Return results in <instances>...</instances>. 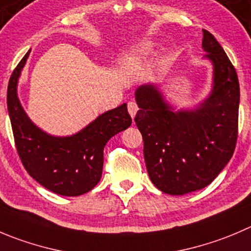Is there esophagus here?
Wrapping results in <instances>:
<instances>
[{
    "instance_id": "1",
    "label": "esophagus",
    "mask_w": 251,
    "mask_h": 251,
    "mask_svg": "<svg viewBox=\"0 0 251 251\" xmlns=\"http://www.w3.org/2000/svg\"><path fill=\"white\" fill-rule=\"evenodd\" d=\"M138 109H139L138 108V104L135 103L134 101L128 102V112H129V114L132 118H134L135 114H137V112H138Z\"/></svg>"
}]
</instances>
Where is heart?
Segmentation results:
<instances>
[{"label":"heart","mask_w":251,"mask_h":251,"mask_svg":"<svg viewBox=\"0 0 251 251\" xmlns=\"http://www.w3.org/2000/svg\"><path fill=\"white\" fill-rule=\"evenodd\" d=\"M149 49H150V45L149 44H144L142 47V51L143 52H147V51H149Z\"/></svg>","instance_id":"heart-1"}]
</instances>
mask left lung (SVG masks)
<instances>
[{"instance_id": "obj_1", "label": "left lung", "mask_w": 251, "mask_h": 251, "mask_svg": "<svg viewBox=\"0 0 251 251\" xmlns=\"http://www.w3.org/2000/svg\"><path fill=\"white\" fill-rule=\"evenodd\" d=\"M202 47L213 64V88L201 106L175 112L154 85H143L135 91L140 109L134 121L143 135L148 174L169 195H185L208 186L228 164L237 144V71L206 29Z\"/></svg>"}]
</instances>
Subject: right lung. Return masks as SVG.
<instances>
[{
  "mask_svg": "<svg viewBox=\"0 0 251 251\" xmlns=\"http://www.w3.org/2000/svg\"><path fill=\"white\" fill-rule=\"evenodd\" d=\"M28 54L12 73L7 88V108L14 144L27 173L61 196H80L99 183L103 149L113 135L132 124L127 104L107 111L71 137H52L32 123L17 96V82Z\"/></svg>",
  "mask_w": 251,
  "mask_h": 251,
  "instance_id": "1",
  "label": "right lung"
}]
</instances>
